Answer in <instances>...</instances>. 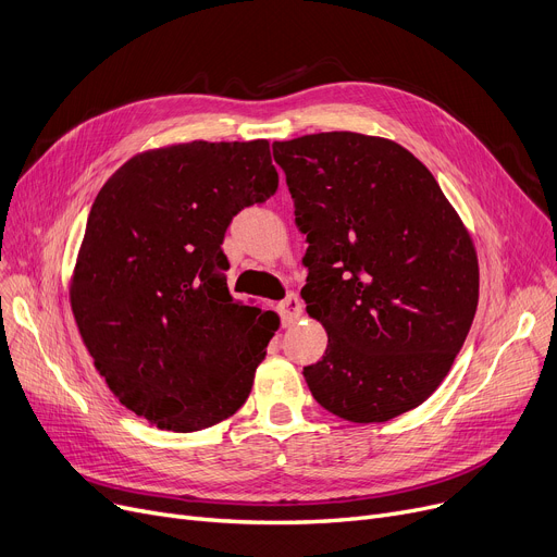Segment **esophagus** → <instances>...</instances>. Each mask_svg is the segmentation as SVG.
Wrapping results in <instances>:
<instances>
[{"label": "esophagus", "instance_id": "1", "mask_svg": "<svg viewBox=\"0 0 557 557\" xmlns=\"http://www.w3.org/2000/svg\"><path fill=\"white\" fill-rule=\"evenodd\" d=\"M300 313H302V302H300V298H298L296 294H288V296L280 302V315H282V325H284V327L294 325L296 320L300 318Z\"/></svg>", "mask_w": 557, "mask_h": 557}]
</instances>
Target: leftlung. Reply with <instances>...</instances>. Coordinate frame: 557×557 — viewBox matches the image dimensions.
<instances>
[{"instance_id": "left-lung-1", "label": "left lung", "mask_w": 557, "mask_h": 557, "mask_svg": "<svg viewBox=\"0 0 557 557\" xmlns=\"http://www.w3.org/2000/svg\"><path fill=\"white\" fill-rule=\"evenodd\" d=\"M307 234L302 298L327 332L305 368L313 399L388 422L443 384L479 307L470 230L433 173L393 139L334 131L273 141Z\"/></svg>"}]
</instances>
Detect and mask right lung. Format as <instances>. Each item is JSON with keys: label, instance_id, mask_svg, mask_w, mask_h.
Here are the masks:
<instances>
[{"label": "right lung", "instance_id": "right-lung-1", "mask_svg": "<svg viewBox=\"0 0 557 557\" xmlns=\"http://www.w3.org/2000/svg\"><path fill=\"white\" fill-rule=\"evenodd\" d=\"M275 189L269 139H194L133 156L97 194L70 305L108 388L149 424L200 431L248 399L280 315L232 300L221 244Z\"/></svg>", "mask_w": 557, "mask_h": 557}]
</instances>
